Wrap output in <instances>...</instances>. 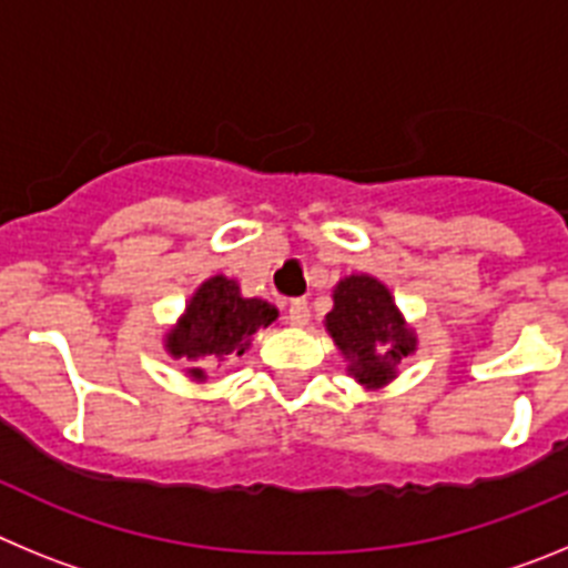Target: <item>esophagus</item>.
<instances>
[{
	"mask_svg": "<svg viewBox=\"0 0 568 568\" xmlns=\"http://www.w3.org/2000/svg\"><path fill=\"white\" fill-rule=\"evenodd\" d=\"M287 321L293 327H304L310 321V304L304 298H293L287 304Z\"/></svg>",
	"mask_w": 568,
	"mask_h": 568,
	"instance_id": "34e87169",
	"label": "esophagus"
}]
</instances>
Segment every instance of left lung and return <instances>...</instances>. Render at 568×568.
<instances>
[{
	"label": "left lung",
	"instance_id": "8db88e82",
	"mask_svg": "<svg viewBox=\"0 0 568 568\" xmlns=\"http://www.w3.org/2000/svg\"><path fill=\"white\" fill-rule=\"evenodd\" d=\"M327 329L341 353L353 361L361 384H384L400 358L415 349L413 329L404 327L389 290L369 275H349L335 287Z\"/></svg>",
	"mask_w": 568,
	"mask_h": 568
}]
</instances>
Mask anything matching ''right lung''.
<instances>
[{"label":"right lung","instance_id":"1","mask_svg":"<svg viewBox=\"0 0 568 568\" xmlns=\"http://www.w3.org/2000/svg\"><path fill=\"white\" fill-rule=\"evenodd\" d=\"M275 318L278 310L273 304L244 298L235 281L215 275L190 298L182 324L168 335V349L193 364V378H204V366L244 355L253 333L270 327Z\"/></svg>","mask_w":568,"mask_h":568}]
</instances>
